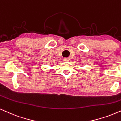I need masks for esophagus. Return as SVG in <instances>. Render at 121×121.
Instances as JSON below:
<instances>
[{
	"label": "esophagus",
	"mask_w": 121,
	"mask_h": 121,
	"mask_svg": "<svg viewBox=\"0 0 121 121\" xmlns=\"http://www.w3.org/2000/svg\"><path fill=\"white\" fill-rule=\"evenodd\" d=\"M64 60L65 62H68L69 60V58H64Z\"/></svg>",
	"instance_id": "34e87169"
}]
</instances>
